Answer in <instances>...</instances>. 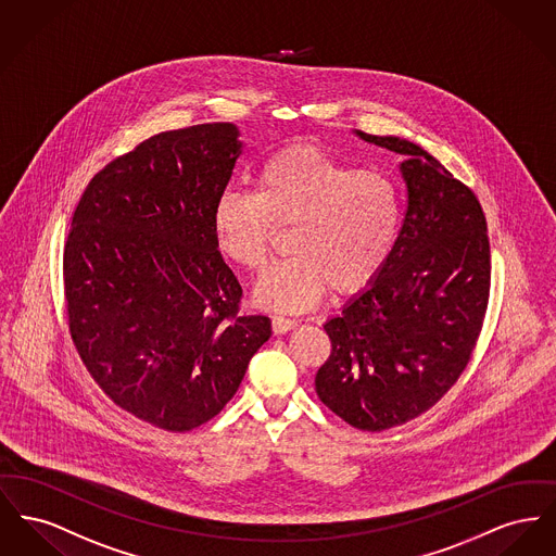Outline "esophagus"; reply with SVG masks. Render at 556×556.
Wrapping results in <instances>:
<instances>
[{"mask_svg": "<svg viewBox=\"0 0 556 556\" xmlns=\"http://www.w3.org/2000/svg\"><path fill=\"white\" fill-rule=\"evenodd\" d=\"M295 326H298V321L292 317H286V315H275L273 317V331L275 333H286V331L294 329Z\"/></svg>", "mask_w": 556, "mask_h": 556, "instance_id": "obj_1", "label": "esophagus"}]
</instances>
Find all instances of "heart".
<instances>
[{
    "label": "heart",
    "instance_id": "b5f03b06",
    "mask_svg": "<svg viewBox=\"0 0 556 556\" xmlns=\"http://www.w3.org/2000/svg\"><path fill=\"white\" fill-rule=\"evenodd\" d=\"M212 223L220 252L250 273L268 264L275 227H292L294 256L262 277L256 298L302 311L329 286L353 294L380 275L401 229V195L382 172L294 144L262 162L252 193L229 189L218 197Z\"/></svg>",
    "mask_w": 556,
    "mask_h": 556
}]
</instances>
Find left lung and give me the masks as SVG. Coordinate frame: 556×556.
Listing matches in <instances>:
<instances>
[{"instance_id": "8db88e82", "label": "left lung", "mask_w": 556, "mask_h": 556, "mask_svg": "<svg viewBox=\"0 0 556 556\" xmlns=\"http://www.w3.org/2000/svg\"><path fill=\"white\" fill-rule=\"evenodd\" d=\"M357 136L405 155L407 207L387 266L324 326L331 353L315 389L346 425L382 432L428 412L466 369L490 300V239L479 199L425 149Z\"/></svg>"}]
</instances>
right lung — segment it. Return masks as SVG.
<instances>
[{
    "instance_id": "add662e5",
    "label": "right lung",
    "mask_w": 556,
    "mask_h": 556,
    "mask_svg": "<svg viewBox=\"0 0 556 556\" xmlns=\"http://www.w3.org/2000/svg\"><path fill=\"white\" fill-rule=\"evenodd\" d=\"M232 124L162 131L104 165L63 254L71 340L102 392L167 432L223 412L270 319L241 313L214 203L241 153Z\"/></svg>"
}]
</instances>
